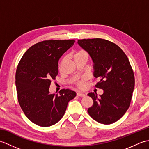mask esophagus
Returning a JSON list of instances; mask_svg holds the SVG:
<instances>
[{
	"label": "esophagus",
	"instance_id": "1",
	"mask_svg": "<svg viewBox=\"0 0 149 149\" xmlns=\"http://www.w3.org/2000/svg\"><path fill=\"white\" fill-rule=\"evenodd\" d=\"M77 96H79V97H85V96H86V94H84L83 93H81V92H77Z\"/></svg>",
	"mask_w": 149,
	"mask_h": 149
}]
</instances>
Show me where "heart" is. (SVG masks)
<instances>
[{
  "mask_svg": "<svg viewBox=\"0 0 149 149\" xmlns=\"http://www.w3.org/2000/svg\"><path fill=\"white\" fill-rule=\"evenodd\" d=\"M83 52H84V51H79V52L75 54H79V53H83ZM78 86H79V87L82 88V87H83V86H84V83H83V82H80V83H78Z\"/></svg>",
  "mask_w": 149,
  "mask_h": 149,
  "instance_id": "heart-1",
  "label": "heart"
}]
</instances>
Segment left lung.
Wrapping results in <instances>:
<instances>
[{
	"mask_svg": "<svg viewBox=\"0 0 149 149\" xmlns=\"http://www.w3.org/2000/svg\"><path fill=\"white\" fill-rule=\"evenodd\" d=\"M77 43L93 62V75L99 78L97 88L104 90L88 94L93 104L88 113L95 121L111 124L127 111L134 88V75L127 56L116 44L104 39H83Z\"/></svg>",
	"mask_w": 149,
	"mask_h": 149,
	"instance_id": "left-lung-1",
	"label": "left lung"
}]
</instances>
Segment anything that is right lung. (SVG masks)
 Wrapping results in <instances>:
<instances>
[{
	"mask_svg": "<svg viewBox=\"0 0 149 149\" xmlns=\"http://www.w3.org/2000/svg\"><path fill=\"white\" fill-rule=\"evenodd\" d=\"M75 43L72 40H45L34 44L22 56L16 72L18 100L28 119L41 127H49L64 115L76 93L63 89L50 93L52 80L58 74V61Z\"/></svg>",
	"mask_w": 149,
	"mask_h": 149,
	"instance_id": "obj_1",
	"label": "right lung"
}]
</instances>
